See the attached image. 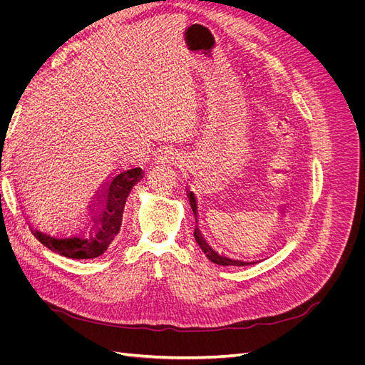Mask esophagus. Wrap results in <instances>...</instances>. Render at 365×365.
<instances>
[{
	"mask_svg": "<svg viewBox=\"0 0 365 365\" xmlns=\"http://www.w3.org/2000/svg\"><path fill=\"white\" fill-rule=\"evenodd\" d=\"M170 155H172V153H170V152H169V150H165V152H164V155H163V157H161V158H163V160H165V161H169V160H170V158H172V157H170Z\"/></svg>",
	"mask_w": 365,
	"mask_h": 365,
	"instance_id": "1",
	"label": "esophagus"
}]
</instances>
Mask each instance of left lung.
I'll use <instances>...</instances> for the list:
<instances>
[{
  "label": "left lung",
  "mask_w": 365,
  "mask_h": 365,
  "mask_svg": "<svg viewBox=\"0 0 365 365\" xmlns=\"http://www.w3.org/2000/svg\"><path fill=\"white\" fill-rule=\"evenodd\" d=\"M189 200H190V205H192L193 213H195V216H196V208H197V207H196V200H195L193 192H189ZM193 236H195L196 244L201 247L202 252L208 257V260H212V262L216 263V264H222V267H228V264H233V267H245V264H254V263H259V262H260V260H240V259H235V257L227 256V254H224L222 251H216V250L205 240V237H204L202 233H201V230L197 228V227H195Z\"/></svg>",
  "instance_id": "obj_1"
}]
</instances>
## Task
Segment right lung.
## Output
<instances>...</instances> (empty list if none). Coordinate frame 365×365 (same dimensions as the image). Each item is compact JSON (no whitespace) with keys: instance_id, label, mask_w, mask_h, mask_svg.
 <instances>
[{"instance_id":"add662e5","label":"right lung","mask_w":365,"mask_h":365,"mask_svg":"<svg viewBox=\"0 0 365 365\" xmlns=\"http://www.w3.org/2000/svg\"><path fill=\"white\" fill-rule=\"evenodd\" d=\"M141 168H130L113 175L98 190L86 219L73 228H58L51 222L31 224V233L43 247L68 259L102 256L118 235L128 195L141 178Z\"/></svg>"}]
</instances>
